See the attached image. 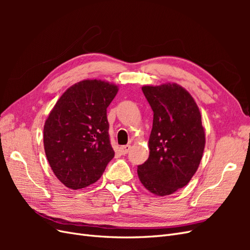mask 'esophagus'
I'll return each instance as SVG.
<instances>
[{
	"instance_id": "34e87169",
	"label": "esophagus",
	"mask_w": 250,
	"mask_h": 250,
	"mask_svg": "<svg viewBox=\"0 0 250 250\" xmlns=\"http://www.w3.org/2000/svg\"><path fill=\"white\" fill-rule=\"evenodd\" d=\"M130 148H131V146H130V145H126V146H123V147H121V148H120V150H121V153H122L123 155L127 154L128 152H129V150H130Z\"/></svg>"
}]
</instances>
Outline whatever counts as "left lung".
Instances as JSON below:
<instances>
[{
    "mask_svg": "<svg viewBox=\"0 0 250 250\" xmlns=\"http://www.w3.org/2000/svg\"><path fill=\"white\" fill-rule=\"evenodd\" d=\"M144 95L153 110L148 160L138 166L143 186L167 196L188 184L197 171L206 146L199 108L177 83L145 85Z\"/></svg>",
    "mask_w": 250,
    "mask_h": 250,
    "instance_id": "1",
    "label": "left lung"
}]
</instances>
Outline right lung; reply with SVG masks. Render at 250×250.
<instances>
[{"instance_id":"obj_1","label":"right lung","mask_w":250,"mask_h":250,"mask_svg":"<svg viewBox=\"0 0 250 250\" xmlns=\"http://www.w3.org/2000/svg\"><path fill=\"white\" fill-rule=\"evenodd\" d=\"M112 83L87 79L67 88L43 126V147L50 167L73 190L99 179L115 156L106 108L118 93Z\"/></svg>"}]
</instances>
